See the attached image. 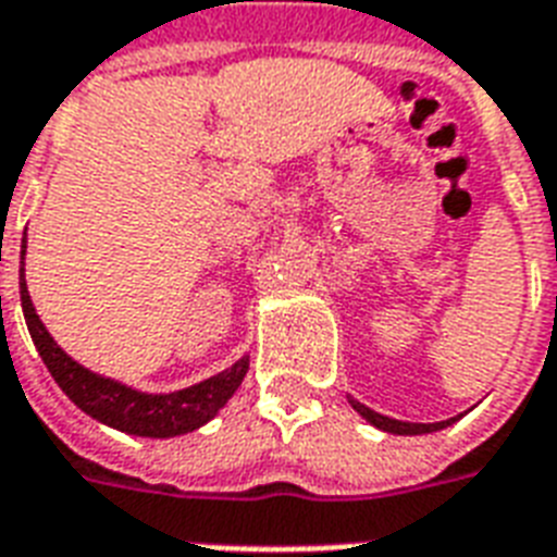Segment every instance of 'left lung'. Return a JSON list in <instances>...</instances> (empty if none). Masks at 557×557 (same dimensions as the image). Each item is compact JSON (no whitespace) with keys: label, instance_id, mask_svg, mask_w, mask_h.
I'll return each instance as SVG.
<instances>
[{"label":"left lung","instance_id":"left-lung-1","mask_svg":"<svg viewBox=\"0 0 557 557\" xmlns=\"http://www.w3.org/2000/svg\"><path fill=\"white\" fill-rule=\"evenodd\" d=\"M349 405L356 407L358 413L364 416L367 422L375 424L379 431H387V433H398V436H416V433H433V431H442V428H448L454 424L457 419H445V422H433V424H422V422H398V419H389V416H381L375 410H370L367 405L356 401V398H349Z\"/></svg>","mask_w":557,"mask_h":557}]
</instances>
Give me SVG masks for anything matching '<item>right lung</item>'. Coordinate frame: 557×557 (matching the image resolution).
Returning <instances> with one entry per match:
<instances>
[{"label":"right lung","mask_w":557,"mask_h":557,"mask_svg":"<svg viewBox=\"0 0 557 557\" xmlns=\"http://www.w3.org/2000/svg\"><path fill=\"white\" fill-rule=\"evenodd\" d=\"M22 260H25V239H22ZM20 297L34 347H37L39 358L46 361L51 379L83 413H89L91 419H98L115 431L152 436V440H168V436L196 431L227 405V398L234 396L248 372V358H239L234 367H227L213 379L199 381L193 387L176 389V393H141V389L126 387L121 381L103 379L98 372L86 370L57 347V341L48 335L37 309L30 304L25 269L20 274Z\"/></svg>","instance_id":"1"}]
</instances>
